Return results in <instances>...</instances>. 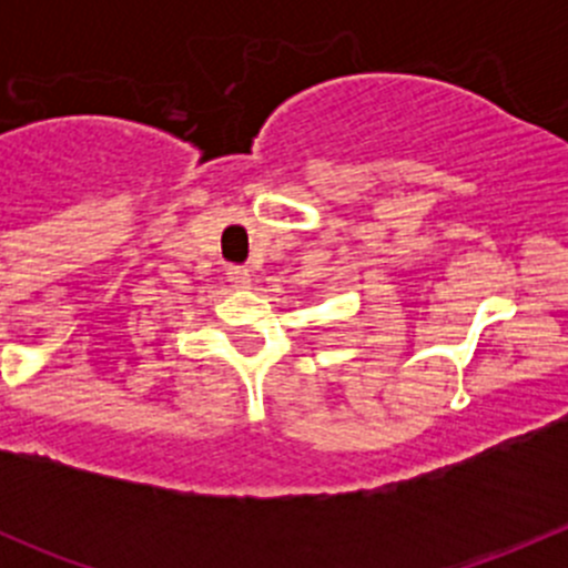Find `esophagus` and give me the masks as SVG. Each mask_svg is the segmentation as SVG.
<instances>
[{"label":"esophagus","mask_w":568,"mask_h":568,"mask_svg":"<svg viewBox=\"0 0 568 568\" xmlns=\"http://www.w3.org/2000/svg\"><path fill=\"white\" fill-rule=\"evenodd\" d=\"M227 280H231L236 288H250L252 274H250V268H244V266H227Z\"/></svg>","instance_id":"obj_1"}]
</instances>
